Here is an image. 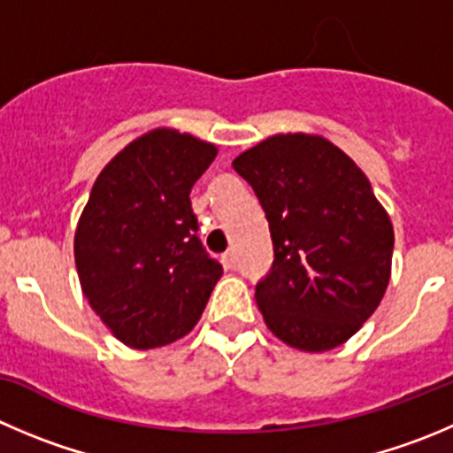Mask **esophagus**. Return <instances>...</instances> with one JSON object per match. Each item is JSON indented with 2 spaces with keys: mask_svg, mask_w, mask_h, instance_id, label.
Wrapping results in <instances>:
<instances>
[{
  "mask_svg": "<svg viewBox=\"0 0 453 453\" xmlns=\"http://www.w3.org/2000/svg\"><path fill=\"white\" fill-rule=\"evenodd\" d=\"M222 265L224 269H235V265H238V257H235V251H226L222 256Z\"/></svg>",
  "mask_w": 453,
  "mask_h": 453,
  "instance_id": "esophagus-1",
  "label": "esophagus"
}]
</instances>
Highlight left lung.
Instances as JSON below:
<instances>
[{"label": "left lung", "instance_id": "1", "mask_svg": "<svg viewBox=\"0 0 453 453\" xmlns=\"http://www.w3.org/2000/svg\"><path fill=\"white\" fill-rule=\"evenodd\" d=\"M234 169L269 222L273 266L256 287L266 326L288 347L322 353L372 318L391 278L394 226L367 175L322 135L280 133Z\"/></svg>", "mask_w": 453, "mask_h": 453}]
</instances>
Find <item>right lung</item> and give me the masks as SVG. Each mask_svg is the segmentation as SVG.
I'll return each instance as SVG.
<instances>
[{
	"label": "right lung",
	"instance_id": "add662e5",
	"mask_svg": "<svg viewBox=\"0 0 453 453\" xmlns=\"http://www.w3.org/2000/svg\"><path fill=\"white\" fill-rule=\"evenodd\" d=\"M218 146L153 128L97 175L75 229L81 294L131 349L184 338L200 320L222 266L196 235L191 188Z\"/></svg>",
	"mask_w": 453,
	"mask_h": 453
}]
</instances>
